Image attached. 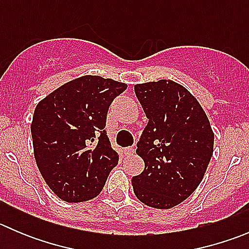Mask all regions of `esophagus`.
I'll use <instances>...</instances> for the list:
<instances>
[{
    "label": "esophagus",
    "instance_id": "esophagus-1",
    "mask_svg": "<svg viewBox=\"0 0 249 249\" xmlns=\"http://www.w3.org/2000/svg\"><path fill=\"white\" fill-rule=\"evenodd\" d=\"M135 150H136V149H135L134 147H127V148H125L124 152H125V154H126V155H134Z\"/></svg>",
    "mask_w": 249,
    "mask_h": 249
}]
</instances>
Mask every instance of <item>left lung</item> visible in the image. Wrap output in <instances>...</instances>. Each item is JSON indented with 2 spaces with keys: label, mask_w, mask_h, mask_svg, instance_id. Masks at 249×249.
I'll return each mask as SVG.
<instances>
[{
  "label": "left lung",
  "mask_w": 249,
  "mask_h": 249,
  "mask_svg": "<svg viewBox=\"0 0 249 249\" xmlns=\"http://www.w3.org/2000/svg\"><path fill=\"white\" fill-rule=\"evenodd\" d=\"M148 118L137 143L144 170L131 179L137 199L169 210L201 183L213 154L214 134L197 100L183 85L161 79L135 85Z\"/></svg>",
  "instance_id": "left-lung-1"
}]
</instances>
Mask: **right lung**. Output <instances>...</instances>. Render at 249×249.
Returning a JSON list of instances; mask_svg holds the SVG:
<instances>
[{
    "mask_svg": "<svg viewBox=\"0 0 249 249\" xmlns=\"http://www.w3.org/2000/svg\"><path fill=\"white\" fill-rule=\"evenodd\" d=\"M127 85L100 76H83L39 101L31 124L36 164L48 187L67 202L100 194L117 152L105 130L113 100Z\"/></svg>",
    "mask_w": 249,
    "mask_h": 249,
    "instance_id": "add662e5",
    "label": "right lung"
}]
</instances>
